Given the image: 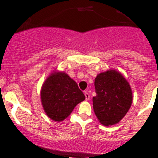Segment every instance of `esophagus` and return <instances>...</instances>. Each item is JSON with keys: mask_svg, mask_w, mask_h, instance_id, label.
<instances>
[{"mask_svg": "<svg viewBox=\"0 0 158 158\" xmlns=\"http://www.w3.org/2000/svg\"><path fill=\"white\" fill-rule=\"evenodd\" d=\"M84 95H85V97H86V100L88 101L89 99V98H90L89 94L87 92H84Z\"/></svg>", "mask_w": 158, "mask_h": 158, "instance_id": "obj_1", "label": "esophagus"}]
</instances>
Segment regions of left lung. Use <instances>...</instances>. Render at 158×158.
Listing matches in <instances>:
<instances>
[{
	"instance_id": "1",
	"label": "left lung",
	"mask_w": 158,
	"mask_h": 158,
	"mask_svg": "<svg viewBox=\"0 0 158 158\" xmlns=\"http://www.w3.org/2000/svg\"><path fill=\"white\" fill-rule=\"evenodd\" d=\"M95 88L96 95L93 102L95 116L105 126L116 125L131 106L133 95L128 82L120 72L110 69L97 75Z\"/></svg>"
}]
</instances>
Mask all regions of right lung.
Returning <instances> with one entry per match:
<instances>
[{"mask_svg": "<svg viewBox=\"0 0 158 158\" xmlns=\"http://www.w3.org/2000/svg\"><path fill=\"white\" fill-rule=\"evenodd\" d=\"M85 95L77 83L65 72L51 73L42 84L41 101L48 116L56 122L63 121Z\"/></svg>", "mask_w": 158, "mask_h": 158, "instance_id": "obj_1", "label": "right lung"}]
</instances>
